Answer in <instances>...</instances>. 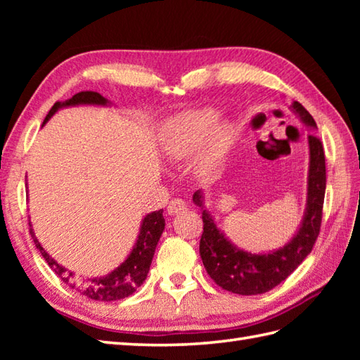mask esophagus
I'll return each mask as SVG.
<instances>
[{"instance_id":"1","label":"esophagus","mask_w":360,"mask_h":360,"mask_svg":"<svg viewBox=\"0 0 360 360\" xmlns=\"http://www.w3.org/2000/svg\"><path fill=\"white\" fill-rule=\"evenodd\" d=\"M186 209H187L186 202L182 201V200H179V198H176V200H172L170 202H168V207H167L168 215H178V213L184 212Z\"/></svg>"}]
</instances>
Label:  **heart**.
I'll list each match as a JSON object with an SVG mask.
<instances>
[{
  "mask_svg": "<svg viewBox=\"0 0 360 360\" xmlns=\"http://www.w3.org/2000/svg\"><path fill=\"white\" fill-rule=\"evenodd\" d=\"M218 111L213 108H196L178 114L167 122L160 133V150L165 156L181 159L192 155L200 146L196 168L210 173L221 164L231 148L233 129L229 125H217Z\"/></svg>",
  "mask_w": 360,
  "mask_h": 360,
  "instance_id": "b5f03b06",
  "label": "heart"
}]
</instances>
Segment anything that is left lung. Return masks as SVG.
<instances>
[{
    "label": "left lung",
    "mask_w": 360,
    "mask_h": 360,
    "mask_svg": "<svg viewBox=\"0 0 360 360\" xmlns=\"http://www.w3.org/2000/svg\"><path fill=\"white\" fill-rule=\"evenodd\" d=\"M290 110L309 129L317 128L316 120L302 103L294 102ZM308 196L302 224L292 240L267 254H250L229 241L205 209L201 190L195 192L193 202L201 207L204 223L200 254L205 271L218 286L240 295L264 294L286 280L311 254L322 224L326 168L323 145L316 134H308Z\"/></svg>",
    "instance_id": "obj_1"
}]
</instances>
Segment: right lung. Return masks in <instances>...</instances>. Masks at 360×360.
<instances>
[{"label": "right lung", "instance_id": "obj_1", "mask_svg": "<svg viewBox=\"0 0 360 360\" xmlns=\"http://www.w3.org/2000/svg\"><path fill=\"white\" fill-rule=\"evenodd\" d=\"M75 105H103L105 106V105H110V102L108 98H105L98 93H94V91H82V93H77L65 102L53 103L51 111L48 112V116H46L43 122V125L60 108H66V106H75ZM164 227H165V219L162 215V210L148 213V215L142 219L139 235H137L133 250L129 252V255L127 257L125 262L119 267H116L112 272H110L108 275H105V277H96V278H86V280L75 277L74 272L68 271L66 267L58 264L56 259H53L48 252L41 248V244L38 243L32 226H30V235H32L35 246L38 250H40V254L46 259V263L56 271V274L66 283L68 286L79 290L80 294L86 295L88 298H93V300L114 302V300H122V298L131 295L134 290L145 281V278H147V274L151 266V259H153V255H155L160 235L164 232Z\"/></svg>", "mask_w": 360, "mask_h": 360}]
</instances>
